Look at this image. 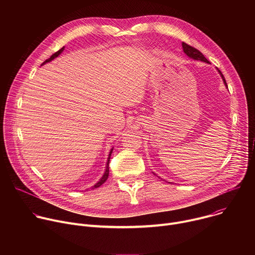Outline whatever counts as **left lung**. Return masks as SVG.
<instances>
[{
  "label": "left lung",
  "mask_w": 255,
  "mask_h": 255,
  "mask_svg": "<svg viewBox=\"0 0 255 255\" xmlns=\"http://www.w3.org/2000/svg\"><path fill=\"white\" fill-rule=\"evenodd\" d=\"M181 45H183L184 52H185L189 57H191V58H193V59H195V60H201V61H204V62L209 63V60L204 56V54H203L201 51H199L198 49H196L195 47H193V46H191V45H189V44H187V43H185V42L181 43ZM217 69H218V68H217ZM218 71H219V74L221 75L225 86L227 87V83H226V81H225L224 76L222 75V72L220 71V69H218Z\"/></svg>",
  "instance_id": "obj_1"
}]
</instances>
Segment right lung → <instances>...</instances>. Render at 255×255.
Instances as JSON below:
<instances>
[{
  "mask_svg": "<svg viewBox=\"0 0 255 255\" xmlns=\"http://www.w3.org/2000/svg\"><path fill=\"white\" fill-rule=\"evenodd\" d=\"M63 49H64V47H62L61 49H59L58 51H56L55 53H53L48 59H46L42 64H44V63H46V62H49V61H51L52 59H54L55 57H57L62 51H63ZM41 64V65H42ZM112 151H113V148L111 149V151H110V154H109V157H108V161H107V166H106V170H105V172H104V174H103V176L101 177V179L98 181V183L95 185V186H93L92 187V189L94 190V189H97V188H99L100 186H102L105 181L107 180V178H108V176H109V161H110V157H111V154H112Z\"/></svg>",
  "mask_w": 255,
  "mask_h": 255,
  "instance_id": "1",
  "label": "right lung"
}]
</instances>
